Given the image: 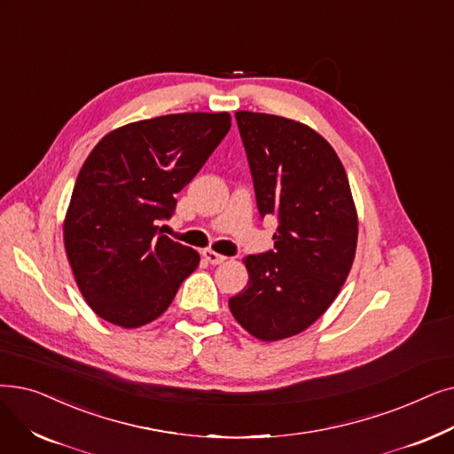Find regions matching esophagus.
<instances>
[{
	"instance_id": "34e87169",
	"label": "esophagus",
	"mask_w": 454,
	"mask_h": 454,
	"mask_svg": "<svg viewBox=\"0 0 454 454\" xmlns=\"http://www.w3.org/2000/svg\"><path fill=\"white\" fill-rule=\"evenodd\" d=\"M202 255H204V260H206L207 263H211V265H221V263L226 262V255H223V254H219V252H215V250H211V248L202 250Z\"/></svg>"
}]
</instances>
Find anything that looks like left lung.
<instances>
[{"label": "left lung", "instance_id": "left-lung-1", "mask_svg": "<svg viewBox=\"0 0 454 454\" xmlns=\"http://www.w3.org/2000/svg\"><path fill=\"white\" fill-rule=\"evenodd\" d=\"M255 202L278 219L274 250L243 260L247 287L230 311L262 341L304 332L336 301L352 269L358 213L347 172L330 143L286 116L238 111Z\"/></svg>", "mask_w": 454, "mask_h": 454}]
</instances>
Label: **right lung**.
<instances>
[{
	"label": "right lung",
	"mask_w": 454,
	"mask_h": 454,
	"mask_svg": "<svg viewBox=\"0 0 454 454\" xmlns=\"http://www.w3.org/2000/svg\"><path fill=\"white\" fill-rule=\"evenodd\" d=\"M231 126L230 113H178L109 131L85 160L63 223L67 258L85 302L104 321H155L199 267L194 248L157 223Z\"/></svg>",
	"instance_id": "obj_1"
}]
</instances>
